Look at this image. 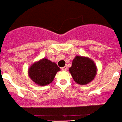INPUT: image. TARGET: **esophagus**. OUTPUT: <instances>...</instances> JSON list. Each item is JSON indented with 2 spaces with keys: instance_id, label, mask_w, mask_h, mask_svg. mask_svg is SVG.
<instances>
[{
  "instance_id": "1",
  "label": "esophagus",
  "mask_w": 122,
  "mask_h": 122,
  "mask_svg": "<svg viewBox=\"0 0 122 122\" xmlns=\"http://www.w3.org/2000/svg\"><path fill=\"white\" fill-rule=\"evenodd\" d=\"M62 71H66V70H67V66H64V67H62Z\"/></svg>"
}]
</instances>
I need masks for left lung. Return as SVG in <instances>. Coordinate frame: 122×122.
Here are the masks:
<instances>
[{
	"mask_svg": "<svg viewBox=\"0 0 122 122\" xmlns=\"http://www.w3.org/2000/svg\"><path fill=\"white\" fill-rule=\"evenodd\" d=\"M76 83L85 85L93 80L96 74V67L94 62L87 57L76 56L69 69Z\"/></svg>",
	"mask_w": 122,
	"mask_h": 122,
	"instance_id": "1",
	"label": "left lung"
}]
</instances>
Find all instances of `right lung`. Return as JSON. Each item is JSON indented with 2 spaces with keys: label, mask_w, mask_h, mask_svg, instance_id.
Returning a JSON list of instances; mask_svg holds the SVG:
<instances>
[{
  "label": "right lung",
  "mask_w": 122,
  "mask_h": 122,
  "mask_svg": "<svg viewBox=\"0 0 122 122\" xmlns=\"http://www.w3.org/2000/svg\"><path fill=\"white\" fill-rule=\"evenodd\" d=\"M60 68L55 63L47 58H43L31 66L28 73L30 78L35 83L40 86H46L53 81Z\"/></svg>",
  "instance_id": "right-lung-1"
}]
</instances>
